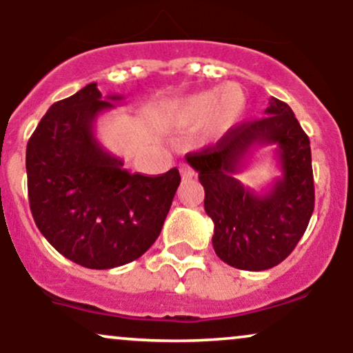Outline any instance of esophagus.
<instances>
[{"mask_svg": "<svg viewBox=\"0 0 353 353\" xmlns=\"http://www.w3.org/2000/svg\"><path fill=\"white\" fill-rule=\"evenodd\" d=\"M179 171H181V177H182V179H184V181L192 179V177H194V171L189 168L188 164H181V165H179Z\"/></svg>", "mask_w": 353, "mask_h": 353, "instance_id": "1", "label": "esophagus"}]
</instances>
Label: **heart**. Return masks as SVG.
<instances>
[{
  "instance_id": "1",
  "label": "heart",
  "mask_w": 353,
  "mask_h": 353,
  "mask_svg": "<svg viewBox=\"0 0 353 353\" xmlns=\"http://www.w3.org/2000/svg\"><path fill=\"white\" fill-rule=\"evenodd\" d=\"M244 109L245 99L239 88L224 84L169 101L157 111V117L164 125L177 131L194 129L205 123L202 141L210 143L224 136L241 119Z\"/></svg>"
}]
</instances>
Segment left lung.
<instances>
[{
    "mask_svg": "<svg viewBox=\"0 0 353 353\" xmlns=\"http://www.w3.org/2000/svg\"><path fill=\"white\" fill-rule=\"evenodd\" d=\"M264 112L262 119L230 128L216 145L188 157L204 185L217 257L255 272L272 269L292 252L309 225L315 201L309 136L289 104L270 98ZM262 145H276L281 176L255 193L235 176Z\"/></svg>",
    "mask_w": 353,
    "mask_h": 353,
    "instance_id": "1",
    "label": "left lung"
}]
</instances>
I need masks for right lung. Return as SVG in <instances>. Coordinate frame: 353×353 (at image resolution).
<instances>
[{
    "mask_svg": "<svg viewBox=\"0 0 353 353\" xmlns=\"http://www.w3.org/2000/svg\"><path fill=\"white\" fill-rule=\"evenodd\" d=\"M96 83L58 101L26 148L30 208L46 241L88 269L136 261L159 237L181 176L176 168L148 177L101 144L96 121L116 108Z\"/></svg>",
    "mask_w": 353,
    "mask_h": 353,
    "instance_id": "obj_1",
    "label": "right lung"
}]
</instances>
